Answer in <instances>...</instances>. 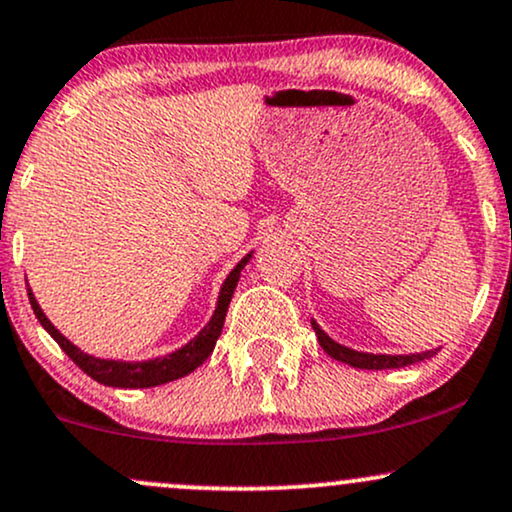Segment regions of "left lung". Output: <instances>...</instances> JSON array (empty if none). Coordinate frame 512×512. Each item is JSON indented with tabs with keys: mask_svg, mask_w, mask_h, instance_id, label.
Segmentation results:
<instances>
[{
	"mask_svg": "<svg viewBox=\"0 0 512 512\" xmlns=\"http://www.w3.org/2000/svg\"><path fill=\"white\" fill-rule=\"evenodd\" d=\"M310 325H313V330L317 334V342H320L322 349H325L327 354L334 358V361H342V363H346V366H354L361 370L404 368V366H411V363L426 361V358H431L433 354H436L433 349L421 351V354H368V351H356V349H349V346L334 342L330 334L322 330L315 320H310Z\"/></svg>",
	"mask_w": 512,
	"mask_h": 512,
	"instance_id": "obj_1",
	"label": "left lung"
}]
</instances>
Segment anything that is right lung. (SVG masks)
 Returning a JSON list of instances; mask_svg holds the SVG:
<instances>
[{"label":"right lung","mask_w":512,"mask_h":512,"mask_svg":"<svg viewBox=\"0 0 512 512\" xmlns=\"http://www.w3.org/2000/svg\"><path fill=\"white\" fill-rule=\"evenodd\" d=\"M255 250L248 252V255L240 260L236 267L231 269V274L226 276V281L221 284L219 291V301H216L214 315L209 317L207 325L199 330L195 337L190 339L185 346L180 349L170 351L166 356H156V358H144V361H122V358H101V356H93L81 351L79 346L69 342L64 334L57 330L55 325L50 322V317L43 313L40 303L35 301L31 286H28V298H31V308L35 317H38L40 325L45 327V332L55 339L57 344L62 346V351L67 354L72 361L84 370L86 375H91L96 383L108 385V387H125V390H139V387H156V385H166L173 383V380L185 378L190 375L192 370L202 366L204 361L211 356L214 351L216 339L221 337L223 330V320H226V310L228 303H231L233 291H236L240 272L245 269V264L252 260Z\"/></svg>","instance_id":"right-lung-1"}]
</instances>
